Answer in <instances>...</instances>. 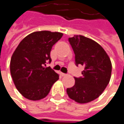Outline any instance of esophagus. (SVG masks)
Returning a JSON list of instances; mask_svg holds the SVG:
<instances>
[{"label": "esophagus", "mask_w": 124, "mask_h": 124, "mask_svg": "<svg viewBox=\"0 0 124 124\" xmlns=\"http://www.w3.org/2000/svg\"><path fill=\"white\" fill-rule=\"evenodd\" d=\"M61 75H62V77H64V76H66V75H66V74H65V73H61Z\"/></svg>", "instance_id": "34e87169"}]
</instances>
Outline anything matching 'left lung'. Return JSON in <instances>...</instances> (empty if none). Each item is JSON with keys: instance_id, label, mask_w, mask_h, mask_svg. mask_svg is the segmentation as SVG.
Returning <instances> with one entry per match:
<instances>
[{"instance_id": "1", "label": "left lung", "mask_w": 124, "mask_h": 124, "mask_svg": "<svg viewBox=\"0 0 124 124\" xmlns=\"http://www.w3.org/2000/svg\"><path fill=\"white\" fill-rule=\"evenodd\" d=\"M68 41L75 55V64L85 68L82 77H75V85L67 88V93L77 103H89L98 98L109 83L111 60L103 47L89 38L76 35Z\"/></svg>"}]
</instances>
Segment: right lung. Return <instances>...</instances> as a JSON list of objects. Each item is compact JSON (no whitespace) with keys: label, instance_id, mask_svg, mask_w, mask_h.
Wrapping results in <instances>:
<instances>
[{"label":"right lung","instance_id":"add662e5","mask_svg":"<svg viewBox=\"0 0 124 124\" xmlns=\"http://www.w3.org/2000/svg\"><path fill=\"white\" fill-rule=\"evenodd\" d=\"M62 33L41 31L33 32L18 44L11 57L10 70L17 90L26 98L39 101L45 98L59 75L46 62H52L50 52L62 37Z\"/></svg>","mask_w":124,"mask_h":124}]
</instances>
